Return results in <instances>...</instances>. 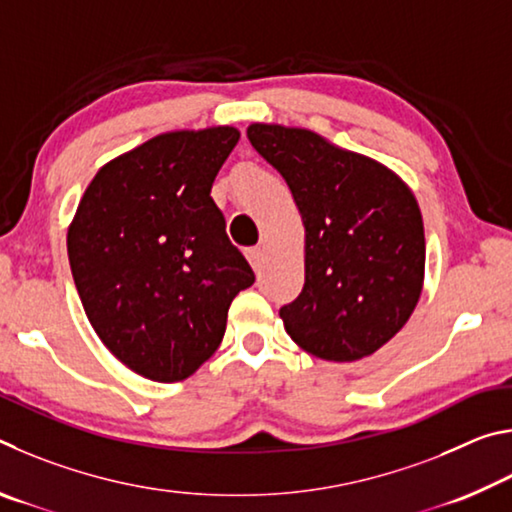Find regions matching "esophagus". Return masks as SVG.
Wrapping results in <instances>:
<instances>
[{"instance_id": "1", "label": "esophagus", "mask_w": 512, "mask_h": 512, "mask_svg": "<svg viewBox=\"0 0 512 512\" xmlns=\"http://www.w3.org/2000/svg\"><path fill=\"white\" fill-rule=\"evenodd\" d=\"M246 257H248V262H250V266L255 268V271H259V268H262V262H264V250L262 248H250L248 253H246Z\"/></svg>"}]
</instances>
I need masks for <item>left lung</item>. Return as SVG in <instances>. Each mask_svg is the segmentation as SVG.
<instances>
[{
    "instance_id": "obj_1",
    "label": "left lung",
    "mask_w": 512,
    "mask_h": 512,
    "mask_svg": "<svg viewBox=\"0 0 512 512\" xmlns=\"http://www.w3.org/2000/svg\"><path fill=\"white\" fill-rule=\"evenodd\" d=\"M248 140L287 180L305 225V287L280 309L302 350L357 361L411 318L424 280V225L404 180L307 128L250 124Z\"/></svg>"
}]
</instances>
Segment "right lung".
Wrapping results in <instances>:
<instances>
[{"label":"right lung","instance_id":"add662e5","mask_svg":"<svg viewBox=\"0 0 512 512\" xmlns=\"http://www.w3.org/2000/svg\"><path fill=\"white\" fill-rule=\"evenodd\" d=\"M237 142L232 126L153 137L103 164L67 230L94 332L151 381L194 375L223 341L230 302L255 282L210 196Z\"/></svg>","mask_w":512,"mask_h":512}]
</instances>
